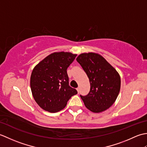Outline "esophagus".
<instances>
[{
    "instance_id": "34e87169",
    "label": "esophagus",
    "mask_w": 147,
    "mask_h": 147,
    "mask_svg": "<svg viewBox=\"0 0 147 147\" xmlns=\"http://www.w3.org/2000/svg\"><path fill=\"white\" fill-rule=\"evenodd\" d=\"M76 90H77L78 92V93H80V88H76Z\"/></svg>"
}]
</instances>
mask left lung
<instances>
[{"label":"left lung","mask_w":147,"mask_h":147,"mask_svg":"<svg viewBox=\"0 0 147 147\" xmlns=\"http://www.w3.org/2000/svg\"><path fill=\"white\" fill-rule=\"evenodd\" d=\"M76 60L90 83L88 94L80 95L86 107L95 113L105 111L114 104L119 93V74L104 57L95 53L82 54Z\"/></svg>","instance_id":"1"}]
</instances>
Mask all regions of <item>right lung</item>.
<instances>
[{"label": "right lung", "mask_w": 147, "mask_h": 147, "mask_svg": "<svg viewBox=\"0 0 147 147\" xmlns=\"http://www.w3.org/2000/svg\"><path fill=\"white\" fill-rule=\"evenodd\" d=\"M76 54L55 52L37 64L32 71L30 86L36 102L43 110L57 112L66 106L77 90L69 85L67 69Z\"/></svg>", "instance_id": "obj_1"}]
</instances>
